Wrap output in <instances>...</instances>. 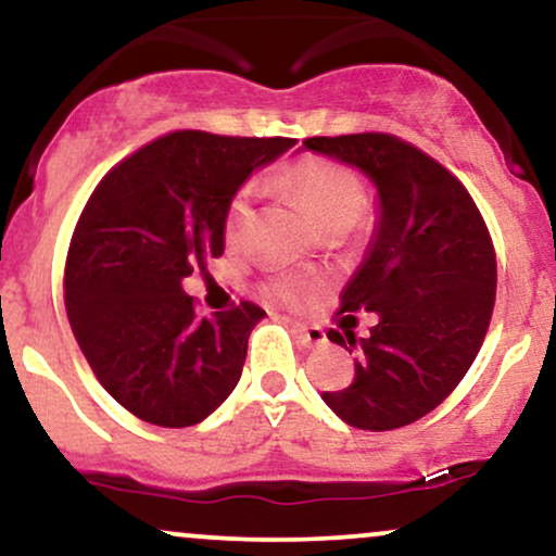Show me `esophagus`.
<instances>
[{
    "instance_id": "esophagus-1",
    "label": "esophagus",
    "mask_w": 556,
    "mask_h": 556,
    "mask_svg": "<svg viewBox=\"0 0 556 556\" xmlns=\"http://www.w3.org/2000/svg\"><path fill=\"white\" fill-rule=\"evenodd\" d=\"M292 331L298 333L300 344L303 346H324L326 333L318 329V326H305V324H292Z\"/></svg>"
}]
</instances>
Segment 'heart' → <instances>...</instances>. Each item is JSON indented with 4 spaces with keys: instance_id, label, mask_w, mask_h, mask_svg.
I'll return each instance as SVG.
<instances>
[{
    "instance_id": "obj_1",
    "label": "heart",
    "mask_w": 556,
    "mask_h": 556,
    "mask_svg": "<svg viewBox=\"0 0 556 556\" xmlns=\"http://www.w3.org/2000/svg\"><path fill=\"white\" fill-rule=\"evenodd\" d=\"M285 186L324 232H346L363 214L365 191L359 178L342 163L326 157H303L285 165L279 173ZM251 193L238 191L225 210L223 232L227 245H238L249 230ZM303 290L300 279L282 277L271 285V292L282 300H295Z\"/></svg>"
}]
</instances>
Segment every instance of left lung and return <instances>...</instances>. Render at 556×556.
I'll list each match as a JSON object with an SVG mask.
<instances>
[{"instance_id":"1","label":"left lung","mask_w":556,"mask_h":556,"mask_svg":"<svg viewBox=\"0 0 556 556\" xmlns=\"http://www.w3.org/2000/svg\"><path fill=\"white\" fill-rule=\"evenodd\" d=\"M300 150L376 189V227L342 290V313H372L376 326L365 337L329 331L354 354V380L320 396L357 430L417 422L451 396L490 326L497 264L484 219L456 176L391 134L313 137Z\"/></svg>"}]
</instances>
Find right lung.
<instances>
[{
  "instance_id": "add662e5",
  "label": "right lung",
  "mask_w": 556,
  "mask_h": 556,
  "mask_svg": "<svg viewBox=\"0 0 556 556\" xmlns=\"http://www.w3.org/2000/svg\"><path fill=\"white\" fill-rule=\"evenodd\" d=\"M295 139L173 131L92 191L66 256V316L100 386L134 417L191 427L243 372L258 305L199 316L184 279L223 256V219L253 170Z\"/></svg>"
}]
</instances>
